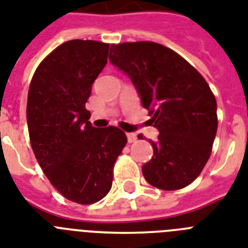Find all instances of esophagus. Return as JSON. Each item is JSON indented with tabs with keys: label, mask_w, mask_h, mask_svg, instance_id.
Instances as JSON below:
<instances>
[{
	"label": "esophagus",
	"mask_w": 248,
	"mask_h": 248,
	"mask_svg": "<svg viewBox=\"0 0 248 248\" xmlns=\"http://www.w3.org/2000/svg\"><path fill=\"white\" fill-rule=\"evenodd\" d=\"M126 135H127L128 143H134V141H136V139H138L134 132H128V134H126Z\"/></svg>",
	"instance_id": "1"
}]
</instances>
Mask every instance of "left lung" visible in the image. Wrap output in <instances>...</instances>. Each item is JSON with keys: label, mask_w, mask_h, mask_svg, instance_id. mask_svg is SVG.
I'll return each instance as SVG.
<instances>
[{"label": "left lung", "mask_w": 248, "mask_h": 248, "mask_svg": "<svg viewBox=\"0 0 248 248\" xmlns=\"http://www.w3.org/2000/svg\"><path fill=\"white\" fill-rule=\"evenodd\" d=\"M109 60L131 79L159 132L141 169L145 180L163 190L185 188L207 163L217 131L210 86L184 58L155 42L112 45Z\"/></svg>", "instance_id": "1"}]
</instances>
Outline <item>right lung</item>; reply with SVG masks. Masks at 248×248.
<instances>
[{
    "label": "right lung",
    "mask_w": 248,
    "mask_h": 248,
    "mask_svg": "<svg viewBox=\"0 0 248 248\" xmlns=\"http://www.w3.org/2000/svg\"><path fill=\"white\" fill-rule=\"evenodd\" d=\"M109 45L72 40L48 54L33 75L27 122L33 153L67 200L95 203L112 188L113 167L127 143L114 126L93 127L86 101L107 64Z\"/></svg>",
    "instance_id": "obj_1"
}]
</instances>
